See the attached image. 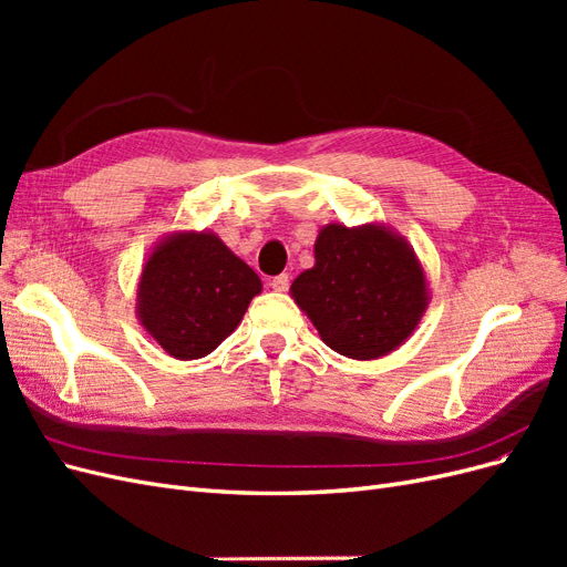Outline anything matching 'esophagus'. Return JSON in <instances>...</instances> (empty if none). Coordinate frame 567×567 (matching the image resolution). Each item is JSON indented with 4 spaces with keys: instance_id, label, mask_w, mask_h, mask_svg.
Segmentation results:
<instances>
[{
    "instance_id": "1",
    "label": "esophagus",
    "mask_w": 567,
    "mask_h": 567,
    "mask_svg": "<svg viewBox=\"0 0 567 567\" xmlns=\"http://www.w3.org/2000/svg\"><path fill=\"white\" fill-rule=\"evenodd\" d=\"M288 284H290L288 274H279V277H274V279L269 281V286H271L274 290H279V293H286V290H288Z\"/></svg>"
}]
</instances>
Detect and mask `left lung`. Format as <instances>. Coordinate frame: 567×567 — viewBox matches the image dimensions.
<instances>
[{"label": "left lung", "instance_id": "left-lung-1", "mask_svg": "<svg viewBox=\"0 0 567 567\" xmlns=\"http://www.w3.org/2000/svg\"><path fill=\"white\" fill-rule=\"evenodd\" d=\"M290 298L321 340L342 357L369 362L398 350L419 329L431 302L425 269L402 234L381 221L319 229L315 267Z\"/></svg>", "mask_w": 567, "mask_h": 567}]
</instances>
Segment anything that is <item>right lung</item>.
Here are the masks:
<instances>
[{
	"mask_svg": "<svg viewBox=\"0 0 567 567\" xmlns=\"http://www.w3.org/2000/svg\"><path fill=\"white\" fill-rule=\"evenodd\" d=\"M260 290V277L215 231H173L142 267L136 319L169 357L188 362L229 338Z\"/></svg>",
	"mask_w": 567,
	"mask_h": 567,
	"instance_id": "obj_1",
	"label": "right lung"
}]
</instances>
